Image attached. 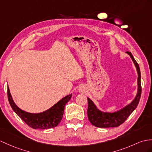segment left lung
<instances>
[{"mask_svg": "<svg viewBox=\"0 0 152 152\" xmlns=\"http://www.w3.org/2000/svg\"><path fill=\"white\" fill-rule=\"evenodd\" d=\"M126 53L129 55L132 61H134L136 66L138 73V92L136 97L133 101L130 104L126 106L124 108L115 113H102L100 112L95 106L94 102L89 98H88V117L90 123L96 127L99 128H110L117 127L123 124L127 119L134 110L137 108L139 102L140 101V95H141V83H140V72L139 66L137 62L135 60L131 52L126 51Z\"/></svg>", "mask_w": 152, "mask_h": 152, "instance_id": "obj_1", "label": "left lung"}]
</instances>
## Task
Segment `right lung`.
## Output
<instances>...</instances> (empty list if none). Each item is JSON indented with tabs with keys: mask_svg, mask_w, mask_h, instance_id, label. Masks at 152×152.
Returning <instances> with one entry per match:
<instances>
[{
	"mask_svg": "<svg viewBox=\"0 0 152 152\" xmlns=\"http://www.w3.org/2000/svg\"><path fill=\"white\" fill-rule=\"evenodd\" d=\"M7 94L10 104L17 115L29 127L42 129L55 128L60 123L63 116L64 106L72 96V94L66 96L46 112L34 114L26 112L18 108L13 101L9 88H8Z\"/></svg>",
	"mask_w": 152,
	"mask_h": 152,
	"instance_id": "obj_1",
	"label": "right lung"
}]
</instances>
